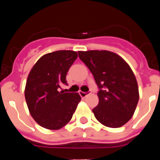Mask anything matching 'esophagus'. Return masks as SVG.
Listing matches in <instances>:
<instances>
[{
  "label": "esophagus",
  "instance_id": "1",
  "mask_svg": "<svg viewBox=\"0 0 160 160\" xmlns=\"http://www.w3.org/2000/svg\"><path fill=\"white\" fill-rule=\"evenodd\" d=\"M90 93H91V92L88 91V92H83V91H80V95L81 96V98H86L88 95H89Z\"/></svg>",
  "mask_w": 160,
  "mask_h": 160
}]
</instances>
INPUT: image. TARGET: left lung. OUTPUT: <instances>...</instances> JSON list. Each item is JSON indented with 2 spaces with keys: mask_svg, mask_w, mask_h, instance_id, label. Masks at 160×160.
Here are the masks:
<instances>
[{
  "mask_svg": "<svg viewBox=\"0 0 160 160\" xmlns=\"http://www.w3.org/2000/svg\"><path fill=\"white\" fill-rule=\"evenodd\" d=\"M99 88V103L93 109L95 118L109 128H119L132 118L139 93L136 78L121 56L107 50L79 51Z\"/></svg>",
  "mask_w": 160,
  "mask_h": 160,
  "instance_id": "left-lung-1",
  "label": "left lung"
}]
</instances>
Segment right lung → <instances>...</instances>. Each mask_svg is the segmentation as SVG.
I'll use <instances>...</instances> for the list:
<instances>
[{
    "mask_svg": "<svg viewBox=\"0 0 160 160\" xmlns=\"http://www.w3.org/2000/svg\"><path fill=\"white\" fill-rule=\"evenodd\" d=\"M77 52L59 50L42 56L28 76L25 97L34 120L50 130L62 128L71 120L81 98L78 93L59 91Z\"/></svg>",
    "mask_w": 160,
    "mask_h": 160,
    "instance_id": "obj_1",
    "label": "right lung"
}]
</instances>
